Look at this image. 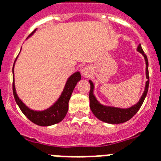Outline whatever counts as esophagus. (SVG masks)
<instances>
[{
    "mask_svg": "<svg viewBox=\"0 0 161 161\" xmlns=\"http://www.w3.org/2000/svg\"><path fill=\"white\" fill-rule=\"evenodd\" d=\"M81 73H82V75L85 77H88L91 75V69H90V68H88V67H85L84 69H82L81 70Z\"/></svg>",
    "mask_w": 161,
    "mask_h": 161,
    "instance_id": "1",
    "label": "esophagus"
}]
</instances>
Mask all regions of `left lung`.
Returning <instances> with one entry per match:
<instances>
[{
    "mask_svg": "<svg viewBox=\"0 0 161 161\" xmlns=\"http://www.w3.org/2000/svg\"><path fill=\"white\" fill-rule=\"evenodd\" d=\"M137 50L139 51V53H141L144 57L145 59V63H146V78L148 80L146 81V85H145V89L144 92L142 95L141 98L139 99V103L134 105L133 107L129 108H114V107H108V106L102 105L97 100V98L95 97L94 94H93V90H94V85L91 80H89L90 85H91V90H90L89 93V99H90V108L91 110L93 113L97 118L99 120L108 123H112V124H118V123H125L129 119H131L137 112L139 110V108H141L142 104L144 103V99L146 97L147 92H148V89H149V70H148V58L147 56L144 54V51L142 49L141 45L139 44Z\"/></svg>",
    "mask_w": 161,
    "mask_h": 161,
    "instance_id": "8db88e82",
    "label": "left lung"
}]
</instances>
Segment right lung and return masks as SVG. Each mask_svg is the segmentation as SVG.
<instances>
[{"instance_id": "add662e5", "label": "right lung", "mask_w": 161, "mask_h": 161, "mask_svg": "<svg viewBox=\"0 0 161 161\" xmlns=\"http://www.w3.org/2000/svg\"><path fill=\"white\" fill-rule=\"evenodd\" d=\"M36 29L31 33L29 36H31ZM16 62V60H15ZM14 62V64H15ZM14 68V64H13ZM12 73L14 75V71L12 69ZM81 79V75L80 72H75L67 80L65 86L64 88L63 92L61 93V96L59 97L57 102H56L53 106L50 108L43 111H34L30 109L20 100L17 92H16V88H15L14 79H13V85H12V91H13V95L16 103L20 108L22 113L29 119L31 122L35 123L39 126H50L53 125L55 123H58L63 120L69 108V101L70 99L71 94L74 91L75 87L76 86L77 82Z\"/></svg>"}]
</instances>
